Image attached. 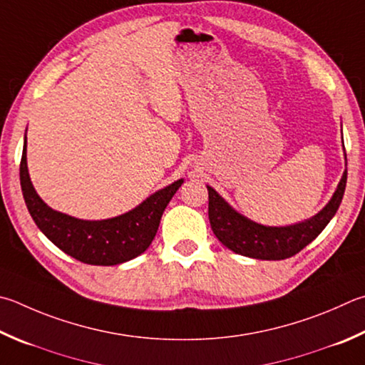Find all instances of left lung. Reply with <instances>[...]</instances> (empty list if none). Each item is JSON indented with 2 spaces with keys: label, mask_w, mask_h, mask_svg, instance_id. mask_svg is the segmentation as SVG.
I'll return each instance as SVG.
<instances>
[{
  "label": "left lung",
  "mask_w": 365,
  "mask_h": 365,
  "mask_svg": "<svg viewBox=\"0 0 365 365\" xmlns=\"http://www.w3.org/2000/svg\"><path fill=\"white\" fill-rule=\"evenodd\" d=\"M344 187H346V170L343 172L332 200L319 214L289 227H264L236 212L207 185L209 222L218 241L236 254L258 258V260H284L298 254L321 235V231L327 227L340 207Z\"/></svg>",
  "instance_id": "8db88e82"
}]
</instances>
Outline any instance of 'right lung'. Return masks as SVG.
<instances>
[{
    "label": "right lung",
    "mask_w": 365,
    "mask_h": 365,
    "mask_svg": "<svg viewBox=\"0 0 365 365\" xmlns=\"http://www.w3.org/2000/svg\"><path fill=\"white\" fill-rule=\"evenodd\" d=\"M183 178L147 197L135 209L107 220H81L51 209L33 188L26 168V140L21 161L24 200L36 227L51 242L76 260L111 267L143 254L155 240L163 212Z\"/></svg>",
    "instance_id": "obj_1"
}]
</instances>
